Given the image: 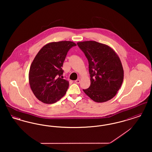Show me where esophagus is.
<instances>
[{
    "mask_svg": "<svg viewBox=\"0 0 152 152\" xmlns=\"http://www.w3.org/2000/svg\"><path fill=\"white\" fill-rule=\"evenodd\" d=\"M75 82L76 84H79L80 83V80H76L75 81Z\"/></svg>",
    "mask_w": 152,
    "mask_h": 152,
    "instance_id": "esophagus-1",
    "label": "esophagus"
}]
</instances>
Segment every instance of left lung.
Masks as SVG:
<instances>
[{
  "instance_id": "left-lung-1",
  "label": "left lung",
  "mask_w": 152,
  "mask_h": 152,
  "mask_svg": "<svg viewBox=\"0 0 152 152\" xmlns=\"http://www.w3.org/2000/svg\"><path fill=\"white\" fill-rule=\"evenodd\" d=\"M77 44L89 63L91 85L83 91L97 102L112 99L121 88L124 79L123 65L118 56L108 45L95 41Z\"/></svg>"
}]
</instances>
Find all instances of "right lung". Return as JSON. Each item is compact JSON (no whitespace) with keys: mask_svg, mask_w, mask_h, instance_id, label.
Here are the masks:
<instances>
[{"mask_svg":"<svg viewBox=\"0 0 152 152\" xmlns=\"http://www.w3.org/2000/svg\"><path fill=\"white\" fill-rule=\"evenodd\" d=\"M76 45L71 41L52 42L39 51L29 71L30 87L39 100L53 104L65 95L69 82L63 79L61 67L68 52Z\"/></svg>","mask_w":152,"mask_h":152,"instance_id":"obj_1","label":"right lung"}]
</instances>
